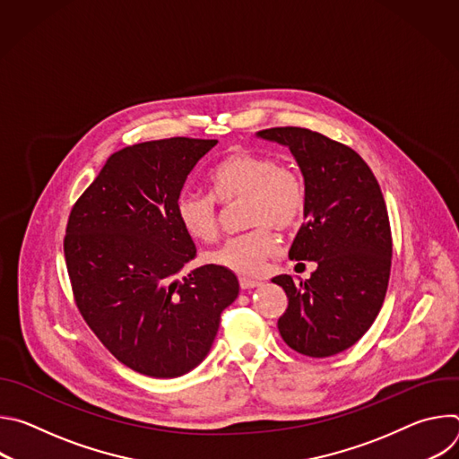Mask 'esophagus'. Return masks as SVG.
Wrapping results in <instances>:
<instances>
[{"instance_id": "34e87169", "label": "esophagus", "mask_w": 459, "mask_h": 459, "mask_svg": "<svg viewBox=\"0 0 459 459\" xmlns=\"http://www.w3.org/2000/svg\"><path fill=\"white\" fill-rule=\"evenodd\" d=\"M261 283L257 281V280H250V278H239V287L243 289V290H247V289H254V287H259Z\"/></svg>"}]
</instances>
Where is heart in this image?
I'll return each mask as SVG.
<instances>
[{
  "label": "heart",
  "instance_id": "obj_1",
  "mask_svg": "<svg viewBox=\"0 0 459 459\" xmlns=\"http://www.w3.org/2000/svg\"><path fill=\"white\" fill-rule=\"evenodd\" d=\"M211 194L181 192L176 216L181 229L200 243L220 234V204H241V221L248 230L230 236L205 259L245 276H257L278 250L280 232L294 230L307 211V185L299 170L273 154L234 151L209 172Z\"/></svg>",
  "mask_w": 459,
  "mask_h": 459
}]
</instances>
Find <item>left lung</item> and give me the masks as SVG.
Listing matches in <instances>:
<instances>
[{"label":"left lung","mask_w":459,"mask_h":459,"mask_svg":"<svg viewBox=\"0 0 459 459\" xmlns=\"http://www.w3.org/2000/svg\"><path fill=\"white\" fill-rule=\"evenodd\" d=\"M257 138L289 147L307 185V221L289 257L316 271L305 281L273 278L289 298L280 334L299 354L334 356L370 329L386 294L392 236L381 188L358 152L314 130L276 126Z\"/></svg>","instance_id":"8db88e82"}]
</instances>
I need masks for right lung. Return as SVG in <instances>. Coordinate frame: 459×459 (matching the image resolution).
<instances>
[{"label":"right lung","mask_w":459,"mask_h":459,"mask_svg":"<svg viewBox=\"0 0 459 459\" xmlns=\"http://www.w3.org/2000/svg\"><path fill=\"white\" fill-rule=\"evenodd\" d=\"M218 140L169 138L114 152L74 204L63 239L76 305L108 352L140 374L178 377L198 367L238 298V278L195 255L176 202Z\"/></svg>","instance_id":"1"}]
</instances>
